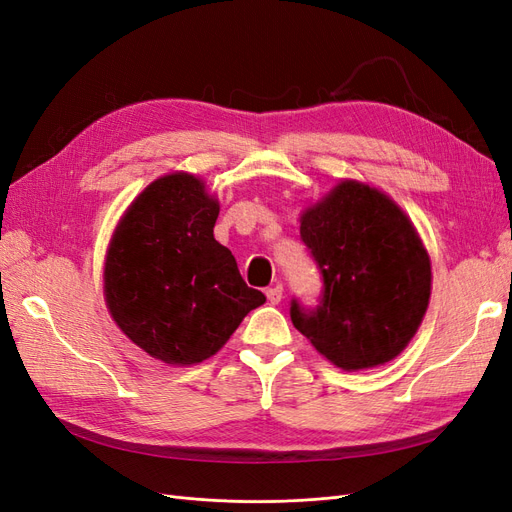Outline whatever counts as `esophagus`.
Here are the masks:
<instances>
[{"instance_id": "esophagus-1", "label": "esophagus", "mask_w": 512, "mask_h": 512, "mask_svg": "<svg viewBox=\"0 0 512 512\" xmlns=\"http://www.w3.org/2000/svg\"><path fill=\"white\" fill-rule=\"evenodd\" d=\"M265 294H267V301H269V303L277 305V303H280V301H282V294H284V288H282L280 284H275V286L267 288V290H265Z\"/></svg>"}]
</instances>
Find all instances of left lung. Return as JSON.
Instances as JSON below:
<instances>
[{
    "label": "left lung",
    "mask_w": 512,
    "mask_h": 512,
    "mask_svg": "<svg viewBox=\"0 0 512 512\" xmlns=\"http://www.w3.org/2000/svg\"><path fill=\"white\" fill-rule=\"evenodd\" d=\"M301 241L322 275V292L316 307L290 301L294 327L346 371L395 359L431 292V262L404 211L365 183L342 181L305 209Z\"/></svg>",
    "instance_id": "8db88e82"
}]
</instances>
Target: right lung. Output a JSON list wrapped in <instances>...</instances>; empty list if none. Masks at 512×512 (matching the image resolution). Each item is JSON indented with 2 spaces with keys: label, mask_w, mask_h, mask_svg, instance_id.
Wrapping results in <instances>:
<instances>
[{
  "label": "right lung",
  "mask_w": 512,
  "mask_h": 512,
  "mask_svg": "<svg viewBox=\"0 0 512 512\" xmlns=\"http://www.w3.org/2000/svg\"><path fill=\"white\" fill-rule=\"evenodd\" d=\"M218 200L194 175L153 181L123 215L104 265L117 327L153 359L194 365L218 352L265 303L237 260L215 241Z\"/></svg>",
  "instance_id": "right-lung-1"
}]
</instances>
